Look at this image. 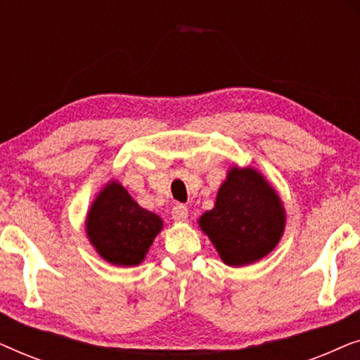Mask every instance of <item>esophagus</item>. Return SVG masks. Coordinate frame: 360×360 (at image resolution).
<instances>
[{
    "label": "esophagus",
    "instance_id": "34e87169",
    "mask_svg": "<svg viewBox=\"0 0 360 360\" xmlns=\"http://www.w3.org/2000/svg\"><path fill=\"white\" fill-rule=\"evenodd\" d=\"M186 218H188V208L185 205H175L172 208V219L186 221Z\"/></svg>",
    "mask_w": 360,
    "mask_h": 360
}]
</instances>
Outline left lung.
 Segmentation results:
<instances>
[{"label":"left lung","instance_id":"1","mask_svg":"<svg viewBox=\"0 0 360 360\" xmlns=\"http://www.w3.org/2000/svg\"><path fill=\"white\" fill-rule=\"evenodd\" d=\"M198 223L221 260L243 267L275 249L285 229V210L262 174L250 167H233L219 186L214 208Z\"/></svg>","mask_w":360,"mask_h":360}]
</instances>
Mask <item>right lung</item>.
Instances as JSON below:
<instances>
[{
	"mask_svg": "<svg viewBox=\"0 0 360 360\" xmlns=\"http://www.w3.org/2000/svg\"><path fill=\"white\" fill-rule=\"evenodd\" d=\"M160 231L159 216L141 208L116 180L98 193L86 216L93 248L106 262L120 267L139 265Z\"/></svg>",
	"mask_w": 360,
	"mask_h": 360,
	"instance_id": "right-lung-1",
	"label": "right lung"
}]
</instances>
